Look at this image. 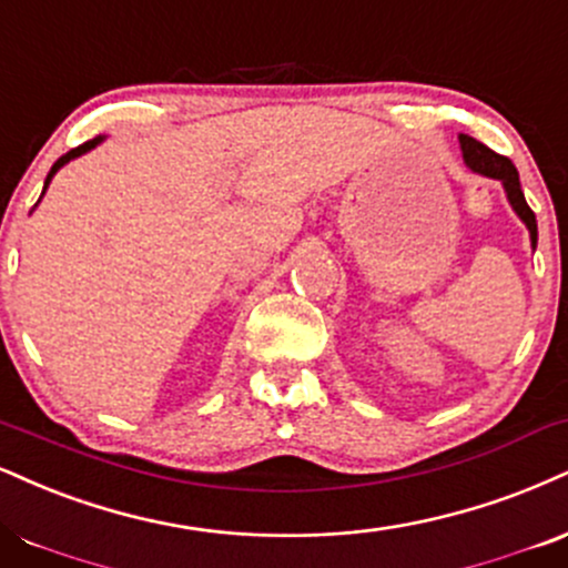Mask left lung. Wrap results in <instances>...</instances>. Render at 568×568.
<instances>
[{"instance_id": "8db88e82", "label": "left lung", "mask_w": 568, "mask_h": 568, "mask_svg": "<svg viewBox=\"0 0 568 568\" xmlns=\"http://www.w3.org/2000/svg\"><path fill=\"white\" fill-rule=\"evenodd\" d=\"M460 148H463V161L468 163L470 172L491 176V180L503 182L510 206H514L516 214L521 216V222L529 227L531 245H535L537 243V219H535V211H531L529 203H526L514 161L505 159V155H500V153H495V150H489L487 145H481L479 140H474V136H468V134H460Z\"/></svg>"}]
</instances>
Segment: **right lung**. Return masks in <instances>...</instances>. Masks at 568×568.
<instances>
[{
    "mask_svg": "<svg viewBox=\"0 0 568 568\" xmlns=\"http://www.w3.org/2000/svg\"><path fill=\"white\" fill-rule=\"evenodd\" d=\"M102 140V136H94V140H87L84 142V145H79V148H73V150H68V153L65 155H60V159L58 161H54V166L50 169V174H47V182H44V187H47V184H50V180H52V176H54V172H58V169L60 166H65V163L68 161H71V159H77V155H81V153H87V150H92L94 145H98V142ZM44 195V193H42Z\"/></svg>",
    "mask_w": 568,
    "mask_h": 568,
    "instance_id": "add662e5",
    "label": "right lung"
}]
</instances>
